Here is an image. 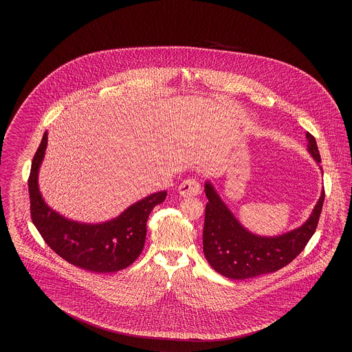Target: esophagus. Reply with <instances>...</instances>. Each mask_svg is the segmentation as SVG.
Wrapping results in <instances>:
<instances>
[{
  "mask_svg": "<svg viewBox=\"0 0 352 352\" xmlns=\"http://www.w3.org/2000/svg\"><path fill=\"white\" fill-rule=\"evenodd\" d=\"M178 191L184 198L197 197V195L201 194V184L194 178H187V179H184L182 184H179Z\"/></svg>",
  "mask_w": 352,
  "mask_h": 352,
  "instance_id": "obj_1",
  "label": "esophagus"
}]
</instances>
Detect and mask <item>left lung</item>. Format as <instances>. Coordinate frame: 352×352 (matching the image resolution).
<instances>
[{
  "label": "left lung",
  "instance_id": "1",
  "mask_svg": "<svg viewBox=\"0 0 352 352\" xmlns=\"http://www.w3.org/2000/svg\"><path fill=\"white\" fill-rule=\"evenodd\" d=\"M306 138L307 151L319 164L316 138L309 132ZM204 191L208 203L204 215L203 252L212 268L232 280L273 273L292 263L316 232L324 201L323 190L313 212L301 227L278 236H260L240 224L211 182H206Z\"/></svg>",
  "mask_w": 352,
  "mask_h": 352
}]
</instances>
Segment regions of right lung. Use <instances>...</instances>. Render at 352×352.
<instances>
[{
	"instance_id": "right-lung-1",
	"label": "right lung",
	"mask_w": 352,
	"mask_h": 352,
	"mask_svg": "<svg viewBox=\"0 0 352 352\" xmlns=\"http://www.w3.org/2000/svg\"><path fill=\"white\" fill-rule=\"evenodd\" d=\"M47 146V131L34 154L29 177L32 220L46 244L69 264L79 268L112 273L128 268L144 250L146 221L153 208L166 199L160 191L129 206L118 218L100 224L68 220L51 210L38 187V173Z\"/></svg>"
}]
</instances>
